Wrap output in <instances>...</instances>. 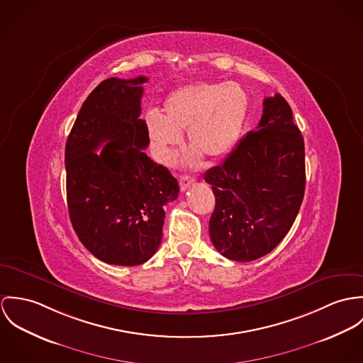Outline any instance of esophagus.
Segmentation results:
<instances>
[{"instance_id":"esophagus-1","label":"esophagus","mask_w":363,"mask_h":363,"mask_svg":"<svg viewBox=\"0 0 363 363\" xmlns=\"http://www.w3.org/2000/svg\"><path fill=\"white\" fill-rule=\"evenodd\" d=\"M195 182V178L194 177H189V175H182L179 178V186H181V191H186L191 185H194Z\"/></svg>"}]
</instances>
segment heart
<instances>
[{
	"label": "heart",
	"mask_w": 363,
	"mask_h": 363,
	"mask_svg": "<svg viewBox=\"0 0 363 363\" xmlns=\"http://www.w3.org/2000/svg\"><path fill=\"white\" fill-rule=\"evenodd\" d=\"M249 99L238 83H191L171 91L162 114L152 110L145 123L160 162H169L186 130L192 149L189 162L201 155L210 160L227 157L238 145L247 117Z\"/></svg>",
	"instance_id": "obj_1"
}]
</instances>
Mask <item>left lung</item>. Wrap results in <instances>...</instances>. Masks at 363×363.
<instances>
[{
	"label": "left lung",
	"instance_id": "8db88e82",
	"mask_svg": "<svg viewBox=\"0 0 363 363\" xmlns=\"http://www.w3.org/2000/svg\"><path fill=\"white\" fill-rule=\"evenodd\" d=\"M204 181L216 196L210 238L224 257L252 262L282 241L301 208L306 177L303 138L281 94L264 99L256 129Z\"/></svg>",
	"mask_w": 363,
	"mask_h": 363
}]
</instances>
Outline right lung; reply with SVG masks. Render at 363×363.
I'll return each instance as SVG.
<instances>
[{
  "mask_svg": "<svg viewBox=\"0 0 363 363\" xmlns=\"http://www.w3.org/2000/svg\"><path fill=\"white\" fill-rule=\"evenodd\" d=\"M146 82H101L82 104L65 146L72 227L83 246L108 264L138 266L156 253L164 207L179 192L171 172L145 153L149 135L139 117Z\"/></svg>",
  "mask_w": 363,
  "mask_h": 363,
  "instance_id": "obj_1",
  "label": "right lung"
}]
</instances>
